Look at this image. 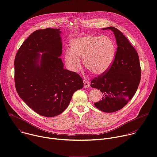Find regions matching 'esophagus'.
<instances>
[{"mask_svg":"<svg viewBox=\"0 0 157 157\" xmlns=\"http://www.w3.org/2000/svg\"><path fill=\"white\" fill-rule=\"evenodd\" d=\"M83 82H84V87L85 88L89 87V86H90V83H89V82L87 80L84 79Z\"/></svg>","mask_w":157,"mask_h":157,"instance_id":"esophagus-1","label":"esophagus"}]
</instances>
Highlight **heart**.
Masks as SVG:
<instances>
[{"label":"heart","instance_id":"obj_1","mask_svg":"<svg viewBox=\"0 0 157 157\" xmlns=\"http://www.w3.org/2000/svg\"><path fill=\"white\" fill-rule=\"evenodd\" d=\"M71 50L64 52L68 68L74 72L81 68L83 59L85 68L91 73L99 75L105 72L113 63L116 52L114 40L107 35H88L70 41Z\"/></svg>","mask_w":157,"mask_h":157}]
</instances>
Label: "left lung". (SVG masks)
Returning a JSON list of instances; mask_svg holds the SVG:
<instances>
[{
	"label": "left lung",
	"mask_w": 157,
	"mask_h": 157,
	"mask_svg": "<svg viewBox=\"0 0 157 157\" xmlns=\"http://www.w3.org/2000/svg\"><path fill=\"white\" fill-rule=\"evenodd\" d=\"M116 37L117 52L110 68L93 78L91 86L102 94L94 105L104 113H114L123 108L136 94L141 78L139 55L125 36L117 29L109 27Z\"/></svg>",
	"instance_id": "left-lung-1"
}]
</instances>
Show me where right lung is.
Masks as SVG:
<instances>
[{"label": "right lung", "instance_id": "right-lung-1", "mask_svg": "<svg viewBox=\"0 0 157 157\" xmlns=\"http://www.w3.org/2000/svg\"><path fill=\"white\" fill-rule=\"evenodd\" d=\"M60 33L59 29L50 28L35 31L22 43L14 61L18 96L35 113L47 117L61 114L74 93L84 85L78 73L63 68Z\"/></svg>", "mask_w": 157, "mask_h": 157}]
</instances>
